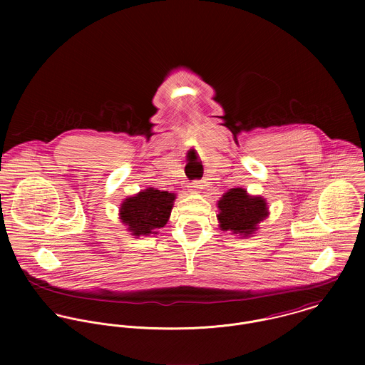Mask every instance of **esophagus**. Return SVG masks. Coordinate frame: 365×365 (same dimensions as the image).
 Returning a JSON list of instances; mask_svg holds the SVG:
<instances>
[{"label": "esophagus", "instance_id": "obj_1", "mask_svg": "<svg viewBox=\"0 0 365 365\" xmlns=\"http://www.w3.org/2000/svg\"><path fill=\"white\" fill-rule=\"evenodd\" d=\"M191 187H192V188H195V190H200V188H202V182H201V181H198V180H195V181H192Z\"/></svg>", "mask_w": 365, "mask_h": 365}]
</instances>
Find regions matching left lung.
I'll return each instance as SVG.
<instances>
[{"label": "left lung", "mask_w": 365, "mask_h": 365, "mask_svg": "<svg viewBox=\"0 0 365 365\" xmlns=\"http://www.w3.org/2000/svg\"><path fill=\"white\" fill-rule=\"evenodd\" d=\"M220 209L217 219L222 230L243 233L255 232L257 223L267 216V205L261 197H250L243 188L227 191L217 204Z\"/></svg>", "instance_id": "1"}]
</instances>
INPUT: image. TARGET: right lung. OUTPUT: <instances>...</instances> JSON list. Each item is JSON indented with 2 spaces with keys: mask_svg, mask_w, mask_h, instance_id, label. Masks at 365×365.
Segmentation results:
<instances>
[{
  "mask_svg": "<svg viewBox=\"0 0 365 365\" xmlns=\"http://www.w3.org/2000/svg\"><path fill=\"white\" fill-rule=\"evenodd\" d=\"M174 200V194L148 188L136 197L125 200L120 207V219L129 226V230H132L135 236L156 233L153 230L167 223Z\"/></svg>",
  "mask_w": 365,
  "mask_h": 365,
  "instance_id": "1",
  "label": "right lung"
}]
</instances>
